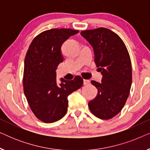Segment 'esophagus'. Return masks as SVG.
I'll use <instances>...</instances> for the list:
<instances>
[{"label": "esophagus", "instance_id": "obj_1", "mask_svg": "<svg viewBox=\"0 0 150 150\" xmlns=\"http://www.w3.org/2000/svg\"><path fill=\"white\" fill-rule=\"evenodd\" d=\"M83 84H84V85H89V84H90V81H89V80L84 79V80H83Z\"/></svg>", "mask_w": 150, "mask_h": 150}]
</instances>
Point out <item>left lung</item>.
<instances>
[{
    "label": "left lung",
    "instance_id": "left-lung-1",
    "mask_svg": "<svg viewBox=\"0 0 150 150\" xmlns=\"http://www.w3.org/2000/svg\"><path fill=\"white\" fill-rule=\"evenodd\" d=\"M81 35L93 47L94 61L102 74V83L91 81L98 89V94L88 106L97 117L109 120L122 110L130 93V55L120 36L108 28L83 30Z\"/></svg>",
    "mask_w": 150,
    "mask_h": 150
}]
</instances>
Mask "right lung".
<instances>
[{
	"instance_id": "right-lung-1",
	"label": "right lung",
	"mask_w": 150,
	"mask_h": 150,
	"mask_svg": "<svg viewBox=\"0 0 150 150\" xmlns=\"http://www.w3.org/2000/svg\"><path fill=\"white\" fill-rule=\"evenodd\" d=\"M79 32L71 28L45 30L33 39L26 52L24 93L33 112L43 122L53 123L63 118L67 110V96L83 85L80 76L71 81L61 79L59 85L55 71L63 61V43Z\"/></svg>"
}]
</instances>
